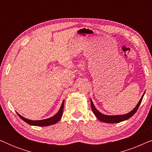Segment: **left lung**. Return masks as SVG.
<instances>
[{"mask_svg":"<svg viewBox=\"0 0 152 152\" xmlns=\"http://www.w3.org/2000/svg\"><path fill=\"white\" fill-rule=\"evenodd\" d=\"M145 93H143L142 97L139 101V102L138 103V104L136 105V107L134 108V109L132 110V111L129 112V113L124 114V115H104V114L101 113L100 112H99L96 109V108L95 107L94 104H93L92 100L91 99V109L93 112V113L95 114V115L96 116V118H97V119L100 121L103 122H106V123H118V122H122L124 120H128L129 118H130L131 117H132L133 115H134L135 113L137 111V110L138 109V107L140 104H141V102L142 100L143 96H144Z\"/></svg>","mask_w":152,"mask_h":152,"instance_id":"left-lung-1","label":"left lung"}]
</instances>
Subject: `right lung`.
Listing matches in <instances>:
<instances>
[{
  "label": "right lung",
  "instance_id": "add662e5",
  "mask_svg": "<svg viewBox=\"0 0 152 152\" xmlns=\"http://www.w3.org/2000/svg\"><path fill=\"white\" fill-rule=\"evenodd\" d=\"M64 100L63 101V102L61 104V107L59 110V111L57 112V113L53 117L48 118V119H45V120H28L27 118L23 117L18 114V113L17 115L19 116V118H21V119L23 120L24 122H26V123H28L30 125H34V126H50L52 125V124H54L55 123H57L60 120V119L61 118L62 114H63V110H64Z\"/></svg>",
  "mask_w": 152,
  "mask_h": 152
}]
</instances>
